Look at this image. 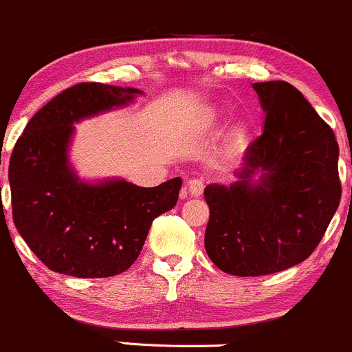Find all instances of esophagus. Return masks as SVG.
I'll return each mask as SVG.
<instances>
[{
    "label": "esophagus",
    "instance_id": "esophagus-1",
    "mask_svg": "<svg viewBox=\"0 0 352 352\" xmlns=\"http://www.w3.org/2000/svg\"><path fill=\"white\" fill-rule=\"evenodd\" d=\"M204 188H205V181L201 177H193L186 183V191L193 197H200L204 193Z\"/></svg>",
    "mask_w": 352,
    "mask_h": 352
}]
</instances>
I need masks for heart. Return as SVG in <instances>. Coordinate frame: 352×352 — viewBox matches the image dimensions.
Instances as JSON below:
<instances>
[{
  "mask_svg": "<svg viewBox=\"0 0 352 352\" xmlns=\"http://www.w3.org/2000/svg\"><path fill=\"white\" fill-rule=\"evenodd\" d=\"M238 135H239V133H238Z\"/></svg>",
  "mask_w": 352,
  "mask_h": 352,
  "instance_id": "heart-1",
  "label": "heart"
}]
</instances>
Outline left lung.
<instances>
[{
    "instance_id": "8db88e82",
    "label": "left lung",
    "mask_w": 352,
    "mask_h": 352,
    "mask_svg": "<svg viewBox=\"0 0 352 352\" xmlns=\"http://www.w3.org/2000/svg\"><path fill=\"white\" fill-rule=\"evenodd\" d=\"M265 111L238 181L208 184L205 250L226 274L256 277L305 262L340 201L339 144L291 83H253ZM256 174L261 177L252 179Z\"/></svg>"
}]
</instances>
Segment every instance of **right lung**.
I'll list each match as a JSON object with an SVG mask.
<instances>
[{"label": "right lung", "mask_w": 352, "mask_h": 352, "mask_svg": "<svg viewBox=\"0 0 352 352\" xmlns=\"http://www.w3.org/2000/svg\"><path fill=\"white\" fill-rule=\"evenodd\" d=\"M138 89L83 82L41 107L10 159L13 222L23 241L53 272L99 279L135 263L155 217L177 201L181 177L154 188L124 179L85 183L68 162L83 118L126 106Z\"/></svg>", "instance_id": "right-lung-1"}]
</instances>
